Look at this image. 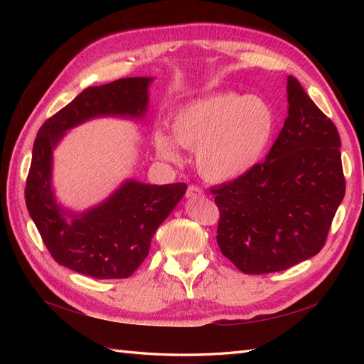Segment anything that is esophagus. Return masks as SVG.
Here are the masks:
<instances>
[{
	"mask_svg": "<svg viewBox=\"0 0 364 364\" xmlns=\"http://www.w3.org/2000/svg\"><path fill=\"white\" fill-rule=\"evenodd\" d=\"M203 196H205L203 191L200 189L198 186H194V184H192V186L188 188V192H186L188 198H202Z\"/></svg>",
	"mask_w": 364,
	"mask_h": 364,
	"instance_id": "34e87169",
	"label": "esophagus"
}]
</instances>
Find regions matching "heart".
<instances>
[{
	"label": "heart",
	"mask_w": 364,
	"mask_h": 364,
	"mask_svg": "<svg viewBox=\"0 0 364 364\" xmlns=\"http://www.w3.org/2000/svg\"><path fill=\"white\" fill-rule=\"evenodd\" d=\"M274 107L258 95L222 92L180 107L172 117L178 145L196 150L198 172L206 180L230 183L245 176L266 156L275 134ZM158 156L178 161L175 142L156 131Z\"/></svg>",
	"instance_id": "heart-1"
}]
</instances>
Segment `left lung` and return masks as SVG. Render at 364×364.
Returning a JSON list of instances; mask_svg holds the SVG:
<instances>
[{
	"mask_svg": "<svg viewBox=\"0 0 364 364\" xmlns=\"http://www.w3.org/2000/svg\"><path fill=\"white\" fill-rule=\"evenodd\" d=\"M288 117L266 161L211 192L218 244L244 274L280 272L314 257L346 192L338 129L288 76Z\"/></svg>",
	"mask_w": 364,
	"mask_h": 364,
	"instance_id": "8db88e82",
	"label": "left lung"
}]
</instances>
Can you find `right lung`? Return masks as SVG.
Instances as JSON below:
<instances>
[{
  "mask_svg": "<svg viewBox=\"0 0 364 364\" xmlns=\"http://www.w3.org/2000/svg\"><path fill=\"white\" fill-rule=\"evenodd\" d=\"M153 78H122L87 87L46 120L33 146L25 198L43 244L60 266L98 280L128 278L150 250L151 237L183 198L184 183L125 180L105 202L82 213L58 203L53 189V150L67 131L98 117L142 120Z\"/></svg>",
  "mask_w": 364,
  "mask_h": 364,
  "instance_id": "add662e5",
  "label": "right lung"
}]
</instances>
